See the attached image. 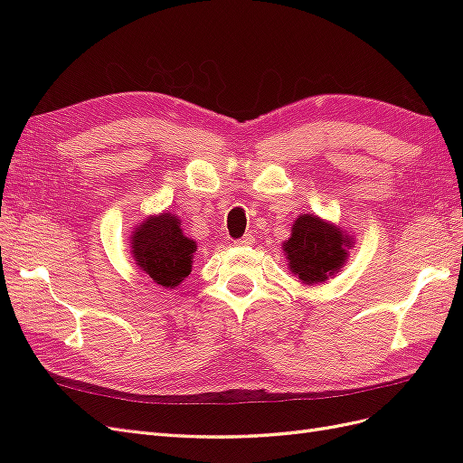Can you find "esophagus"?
<instances>
[{"mask_svg": "<svg viewBox=\"0 0 463 463\" xmlns=\"http://www.w3.org/2000/svg\"><path fill=\"white\" fill-rule=\"evenodd\" d=\"M255 243V235L253 233H245L240 241H235V245H240V247H249V245H253Z\"/></svg>", "mask_w": 463, "mask_h": 463, "instance_id": "obj_1", "label": "esophagus"}]
</instances>
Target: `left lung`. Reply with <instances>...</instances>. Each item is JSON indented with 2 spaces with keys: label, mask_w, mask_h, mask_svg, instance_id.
Instances as JSON below:
<instances>
[{
  "label": "left lung",
  "mask_w": 463,
  "mask_h": 463,
  "mask_svg": "<svg viewBox=\"0 0 463 463\" xmlns=\"http://www.w3.org/2000/svg\"><path fill=\"white\" fill-rule=\"evenodd\" d=\"M355 237L317 214H299L282 243L288 269L301 284L317 286L338 274L347 262Z\"/></svg>",
  "instance_id": "8db88e82"
}]
</instances>
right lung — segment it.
<instances>
[{"label":"right lung","instance_id":"right-lung-1","mask_svg":"<svg viewBox=\"0 0 463 463\" xmlns=\"http://www.w3.org/2000/svg\"><path fill=\"white\" fill-rule=\"evenodd\" d=\"M129 243L135 264L154 284L174 289L191 274L197 241L184 233L179 216L170 210L137 223Z\"/></svg>","mask_w":463,"mask_h":463}]
</instances>
